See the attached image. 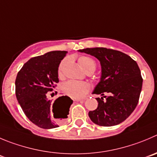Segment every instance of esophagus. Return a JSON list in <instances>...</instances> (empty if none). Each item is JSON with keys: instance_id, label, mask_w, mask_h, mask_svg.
<instances>
[{"instance_id": "obj_1", "label": "esophagus", "mask_w": 157, "mask_h": 157, "mask_svg": "<svg viewBox=\"0 0 157 157\" xmlns=\"http://www.w3.org/2000/svg\"><path fill=\"white\" fill-rule=\"evenodd\" d=\"M74 101H75V102H84L85 99H75Z\"/></svg>"}]
</instances>
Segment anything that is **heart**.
<instances>
[{
  "mask_svg": "<svg viewBox=\"0 0 157 157\" xmlns=\"http://www.w3.org/2000/svg\"><path fill=\"white\" fill-rule=\"evenodd\" d=\"M68 63V59H65L61 62L59 67V75L61 76L63 72V69ZM78 63L82 69L86 71L93 70L96 68V63L92 59L86 56H82L78 59ZM89 85L86 82L77 81H68L64 83L62 86V89L64 93L73 98H82L89 92Z\"/></svg>",
  "mask_w": 157,
  "mask_h": 157,
  "instance_id": "heart-1",
  "label": "heart"
}]
</instances>
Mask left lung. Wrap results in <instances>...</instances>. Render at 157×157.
<instances>
[{
  "label": "left lung",
  "instance_id": "obj_1",
  "mask_svg": "<svg viewBox=\"0 0 157 157\" xmlns=\"http://www.w3.org/2000/svg\"><path fill=\"white\" fill-rule=\"evenodd\" d=\"M79 52L96 58L101 65L99 82L93 94L98 107L89 112L91 120L101 126H113L126 120L136 107L143 86V78L136 62L126 54L105 48H92ZM109 93V97L104 96ZM105 98V99H103Z\"/></svg>",
  "mask_w": 157,
  "mask_h": 157
}]
</instances>
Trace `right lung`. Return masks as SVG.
<instances>
[{
  "label": "right lung",
  "instance_id": "obj_1",
  "mask_svg": "<svg viewBox=\"0 0 157 157\" xmlns=\"http://www.w3.org/2000/svg\"><path fill=\"white\" fill-rule=\"evenodd\" d=\"M66 54V51H52L31 58L16 77L15 93L19 105L29 120L42 129L59 127V122L68 118L73 102L71 98L63 95L52 105L48 98L59 82V67ZM52 109L57 121L52 118Z\"/></svg>",
  "mask_w": 157,
  "mask_h": 157
}]
</instances>
